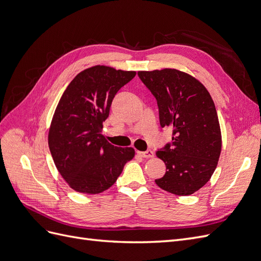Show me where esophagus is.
Returning a JSON list of instances; mask_svg holds the SVG:
<instances>
[{
	"instance_id": "esophagus-1",
	"label": "esophagus",
	"mask_w": 261,
	"mask_h": 261,
	"mask_svg": "<svg viewBox=\"0 0 261 261\" xmlns=\"http://www.w3.org/2000/svg\"><path fill=\"white\" fill-rule=\"evenodd\" d=\"M140 156H143V158H146V159H148V158H152L153 155H154V153H153V151H151V150H147V151H144V152H141V151H138L137 152Z\"/></svg>"
}]
</instances>
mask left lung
I'll return each instance as SVG.
<instances>
[{
  "label": "left lung",
  "mask_w": 261,
  "mask_h": 261,
  "mask_svg": "<svg viewBox=\"0 0 261 261\" xmlns=\"http://www.w3.org/2000/svg\"><path fill=\"white\" fill-rule=\"evenodd\" d=\"M154 96L161 127H173L172 143L158 150L167 171L155 184L178 196L192 195L210 179L222 147L217 110L199 81L174 68L138 72Z\"/></svg>",
  "instance_id": "8db88e82"
}]
</instances>
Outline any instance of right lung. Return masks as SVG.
<instances>
[{"mask_svg":"<svg viewBox=\"0 0 261 261\" xmlns=\"http://www.w3.org/2000/svg\"><path fill=\"white\" fill-rule=\"evenodd\" d=\"M135 75L97 65L78 74L62 94L50 126L49 148L55 167L74 191L105 192L135 155L133 148L115 147L101 134L116 92Z\"/></svg>","mask_w":261,"mask_h":261,"instance_id":"right-lung-1","label":"right lung"}]
</instances>
